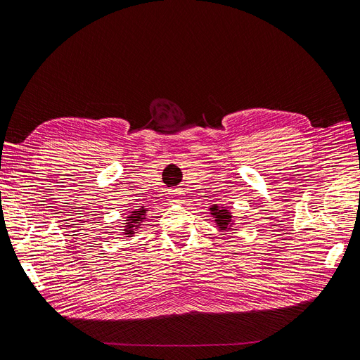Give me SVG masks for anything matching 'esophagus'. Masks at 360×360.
Returning a JSON list of instances; mask_svg holds the SVG:
<instances>
[{
  "instance_id": "obj_1",
  "label": "esophagus",
  "mask_w": 360,
  "mask_h": 360,
  "mask_svg": "<svg viewBox=\"0 0 360 360\" xmlns=\"http://www.w3.org/2000/svg\"><path fill=\"white\" fill-rule=\"evenodd\" d=\"M183 191H180V189H172V191H169V200H171V202H174V204H180L181 201H183Z\"/></svg>"
}]
</instances>
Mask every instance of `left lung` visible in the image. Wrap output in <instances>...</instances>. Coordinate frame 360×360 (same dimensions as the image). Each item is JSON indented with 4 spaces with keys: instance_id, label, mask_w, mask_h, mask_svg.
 I'll return each mask as SVG.
<instances>
[{
    "instance_id": "obj_1",
    "label": "left lung",
    "mask_w": 360,
    "mask_h": 360,
    "mask_svg": "<svg viewBox=\"0 0 360 360\" xmlns=\"http://www.w3.org/2000/svg\"><path fill=\"white\" fill-rule=\"evenodd\" d=\"M212 217L214 219V225L219 231H230L236 225V216L226 209L225 205L212 204L209 209Z\"/></svg>"
}]
</instances>
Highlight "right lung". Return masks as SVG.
<instances>
[{
  "mask_svg": "<svg viewBox=\"0 0 360 360\" xmlns=\"http://www.w3.org/2000/svg\"><path fill=\"white\" fill-rule=\"evenodd\" d=\"M147 212L148 210L146 209V207L141 205L139 209H135L134 212H130V214L126 216L124 226H123V236H124V238H129V237H134L135 236V233L138 231V228H141V225H143Z\"/></svg>",
  "mask_w": 360,
  "mask_h": 360,
  "instance_id": "1",
  "label": "right lung"
}]
</instances>
